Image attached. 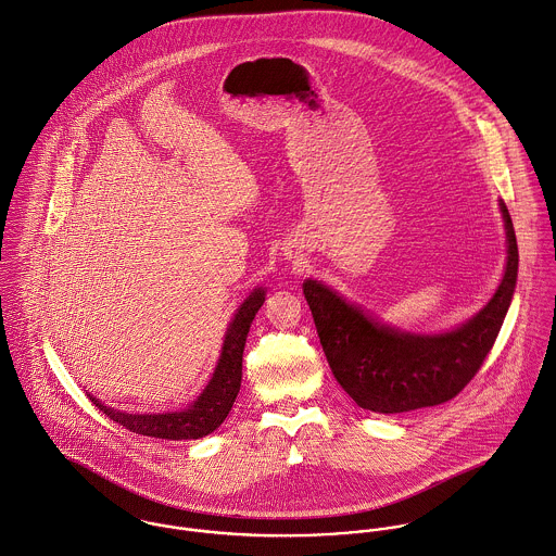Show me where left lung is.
<instances>
[{
    "label": "left lung",
    "mask_w": 556,
    "mask_h": 556,
    "mask_svg": "<svg viewBox=\"0 0 556 556\" xmlns=\"http://www.w3.org/2000/svg\"><path fill=\"white\" fill-rule=\"evenodd\" d=\"M507 266L490 303L451 333L410 334L384 327L345 303L331 288L303 283L318 337L341 389L365 410L393 415L439 406L479 371L507 316L516 279L518 244L505 202Z\"/></svg>",
    "instance_id": "8db88e82"
}]
</instances>
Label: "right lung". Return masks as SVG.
<instances>
[{
    "mask_svg": "<svg viewBox=\"0 0 556 556\" xmlns=\"http://www.w3.org/2000/svg\"><path fill=\"white\" fill-rule=\"evenodd\" d=\"M262 305H264V290L257 288L240 305V309L236 312V316L225 333L219 365H217L208 387L185 410L165 413V415H128V413L112 410L110 406H103L92 395H88V397L112 421L135 434H141V437L165 439V441H191V439L208 437L211 432H215L222 426L236 402V395L240 391V380H242L244 341H247L249 327Z\"/></svg>",
    "mask_w": 556,
    "mask_h": 556,
    "instance_id": "add662e5",
    "label": "right lung"
}]
</instances>
